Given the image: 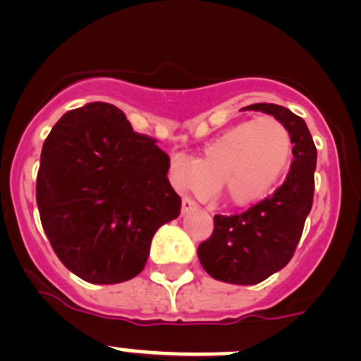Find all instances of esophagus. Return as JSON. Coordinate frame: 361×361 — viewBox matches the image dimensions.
I'll return each mask as SVG.
<instances>
[{"mask_svg": "<svg viewBox=\"0 0 361 361\" xmlns=\"http://www.w3.org/2000/svg\"><path fill=\"white\" fill-rule=\"evenodd\" d=\"M195 209H196V203L192 202L191 198H188V196H184V198H182V214H188Z\"/></svg>", "mask_w": 361, "mask_h": 361, "instance_id": "34e87169", "label": "esophagus"}]
</instances>
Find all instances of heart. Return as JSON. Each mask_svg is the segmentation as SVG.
<instances>
[{
    "label": "heart",
    "mask_w": 361,
    "mask_h": 361,
    "mask_svg": "<svg viewBox=\"0 0 361 361\" xmlns=\"http://www.w3.org/2000/svg\"><path fill=\"white\" fill-rule=\"evenodd\" d=\"M293 154L290 130L276 117L244 121L217 135L195 161L173 156L169 176L179 191L219 192L233 205L262 200L286 172Z\"/></svg>",
    "instance_id": "obj_1"
}]
</instances>
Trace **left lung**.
I'll return each instance as SVG.
<instances>
[{
    "label": "left lung",
    "mask_w": 361,
    "mask_h": 361,
    "mask_svg": "<svg viewBox=\"0 0 361 361\" xmlns=\"http://www.w3.org/2000/svg\"><path fill=\"white\" fill-rule=\"evenodd\" d=\"M290 130L293 161L286 180L242 214L214 216V231L198 245V258L210 277L230 284H258L293 258L303 224L312 209L316 145L305 121L274 103H255Z\"/></svg>",
    "instance_id": "1"
}]
</instances>
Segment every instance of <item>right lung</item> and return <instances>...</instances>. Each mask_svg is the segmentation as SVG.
<instances>
[{"instance_id":"add662e5","label":"right lung","mask_w":361,"mask_h":361,"mask_svg":"<svg viewBox=\"0 0 361 361\" xmlns=\"http://www.w3.org/2000/svg\"><path fill=\"white\" fill-rule=\"evenodd\" d=\"M169 163L116 105L94 102L61 117L42 147L37 205L70 272L117 284L144 270L158 228L180 214Z\"/></svg>"}]
</instances>
